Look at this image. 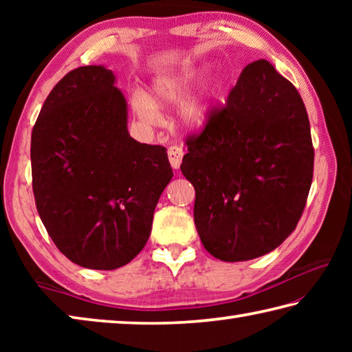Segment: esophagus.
<instances>
[{"label":"esophagus","instance_id":"34e87169","mask_svg":"<svg viewBox=\"0 0 352 352\" xmlns=\"http://www.w3.org/2000/svg\"><path fill=\"white\" fill-rule=\"evenodd\" d=\"M183 155L184 151L182 146H177V144H172L168 148V157H169V163L174 169H178L182 164V160H183Z\"/></svg>","mask_w":352,"mask_h":352}]
</instances>
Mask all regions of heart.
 Listing matches in <instances>:
<instances>
[{
  "mask_svg": "<svg viewBox=\"0 0 352 352\" xmlns=\"http://www.w3.org/2000/svg\"><path fill=\"white\" fill-rule=\"evenodd\" d=\"M194 79L189 76L182 77H163L153 87V96L158 104H174L180 100L192 87ZM133 111L142 121L155 122L158 118L157 107L152 102V99L144 93H135L132 98ZM208 116V105L200 100L188 104L182 111V119L189 126H200Z\"/></svg>",
  "mask_w": 352,
  "mask_h": 352,
  "instance_id": "1",
  "label": "heart"
}]
</instances>
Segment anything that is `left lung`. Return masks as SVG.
Instances as JSON below:
<instances>
[{
    "label": "left lung",
    "instance_id": "1",
    "mask_svg": "<svg viewBox=\"0 0 352 352\" xmlns=\"http://www.w3.org/2000/svg\"><path fill=\"white\" fill-rule=\"evenodd\" d=\"M194 222L208 253L248 261L281 245L305 211L314 177L306 107L267 60L243 68L225 104L184 140Z\"/></svg>",
    "mask_w": 352,
    "mask_h": 352
}]
</instances>
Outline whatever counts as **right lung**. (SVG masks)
Returning <instances> with one entry per match:
<instances>
[{
    "label": "right lung",
    "mask_w": 352,
    "mask_h": 352,
    "mask_svg": "<svg viewBox=\"0 0 352 352\" xmlns=\"http://www.w3.org/2000/svg\"><path fill=\"white\" fill-rule=\"evenodd\" d=\"M104 67H80L47 94L31 136L32 190L47 234L93 270L129 264L151 236L172 178L166 147L127 132V104Z\"/></svg>",
    "instance_id": "1"
}]
</instances>
